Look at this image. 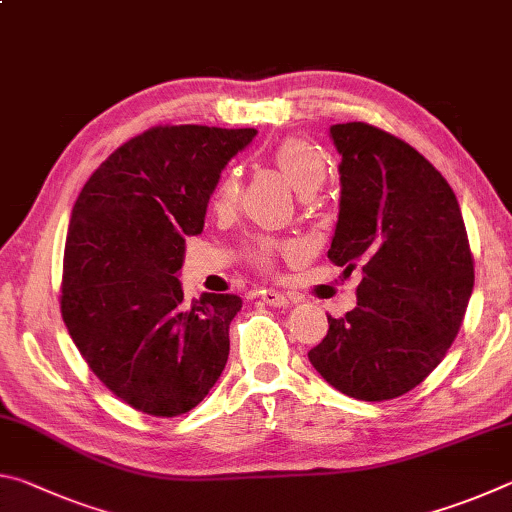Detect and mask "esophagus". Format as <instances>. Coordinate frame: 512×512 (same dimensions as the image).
Returning a JSON list of instances; mask_svg holds the SVG:
<instances>
[{"label": "esophagus", "mask_w": 512, "mask_h": 512, "mask_svg": "<svg viewBox=\"0 0 512 512\" xmlns=\"http://www.w3.org/2000/svg\"><path fill=\"white\" fill-rule=\"evenodd\" d=\"M262 302H264V305H268V307H284L289 302V298L284 296V293H280V291L268 289V291L262 293Z\"/></svg>", "instance_id": "esophagus-1"}]
</instances>
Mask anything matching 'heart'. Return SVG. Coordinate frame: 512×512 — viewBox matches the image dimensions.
<instances>
[{"label": "heart", "mask_w": 512, "mask_h": 512, "mask_svg": "<svg viewBox=\"0 0 512 512\" xmlns=\"http://www.w3.org/2000/svg\"><path fill=\"white\" fill-rule=\"evenodd\" d=\"M275 167L282 171V176L289 180V185L296 189L298 194L309 196L323 187L327 178V162L325 155L318 151L307 140L300 137H289L275 146L273 151ZM241 194V178L237 169L223 171L219 183L214 187L212 194V207L214 212L225 214L237 205ZM300 253L298 244L291 241H277V239H253L246 244V257L248 262L264 273L275 271V262L280 257H296Z\"/></svg>", "instance_id": "1"}]
</instances>
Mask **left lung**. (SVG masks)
<instances>
[{"instance_id":"obj_1","label":"left lung","mask_w":512,"mask_h":512,"mask_svg":"<svg viewBox=\"0 0 512 512\" xmlns=\"http://www.w3.org/2000/svg\"><path fill=\"white\" fill-rule=\"evenodd\" d=\"M329 133L341 153V212L327 257L350 273L361 264L363 280L357 307L327 316L309 361L354 400H395L454 343L474 257L452 187L422 153L366 121Z\"/></svg>"}]
</instances>
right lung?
I'll return each mask as SVG.
<instances>
[{"instance_id":"obj_1","label":"right lung","mask_w":512,"mask_h":512,"mask_svg":"<svg viewBox=\"0 0 512 512\" xmlns=\"http://www.w3.org/2000/svg\"><path fill=\"white\" fill-rule=\"evenodd\" d=\"M255 128L153 126L92 173L69 221L60 314L103 386L155 418L192 411L230 352L232 293L187 305L178 271L210 194Z\"/></svg>"}]
</instances>
